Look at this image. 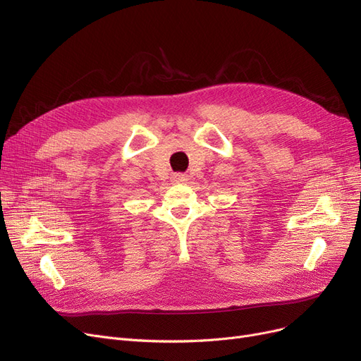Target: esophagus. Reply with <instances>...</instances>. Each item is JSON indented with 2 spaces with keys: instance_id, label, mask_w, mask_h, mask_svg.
Segmentation results:
<instances>
[{
  "instance_id": "1",
  "label": "esophagus",
  "mask_w": 361,
  "mask_h": 361,
  "mask_svg": "<svg viewBox=\"0 0 361 361\" xmlns=\"http://www.w3.org/2000/svg\"><path fill=\"white\" fill-rule=\"evenodd\" d=\"M189 177L185 176V173H173L172 176V183H188Z\"/></svg>"
}]
</instances>
